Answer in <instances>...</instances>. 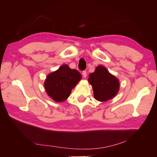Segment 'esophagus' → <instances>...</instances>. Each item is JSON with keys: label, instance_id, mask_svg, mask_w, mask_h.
<instances>
[{"label": "esophagus", "instance_id": "esophagus-1", "mask_svg": "<svg viewBox=\"0 0 157 157\" xmlns=\"http://www.w3.org/2000/svg\"><path fill=\"white\" fill-rule=\"evenodd\" d=\"M82 74V76H83V77H84V78H86V76H87V73H86V71H83Z\"/></svg>", "mask_w": 157, "mask_h": 157}]
</instances>
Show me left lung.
I'll list each match as a JSON object with an SVG mask.
<instances>
[{"mask_svg":"<svg viewBox=\"0 0 157 157\" xmlns=\"http://www.w3.org/2000/svg\"><path fill=\"white\" fill-rule=\"evenodd\" d=\"M88 82L92 86L95 99L102 102L115 97L120 88L118 79L101 65L89 75Z\"/></svg>","mask_w":157,"mask_h":157,"instance_id":"left-lung-1","label":"left lung"}]
</instances>
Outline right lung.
<instances>
[{"mask_svg": "<svg viewBox=\"0 0 157 157\" xmlns=\"http://www.w3.org/2000/svg\"><path fill=\"white\" fill-rule=\"evenodd\" d=\"M81 78L82 76L77 70L70 69L67 65H63L47 76L44 88L53 100L61 102L69 98L71 90Z\"/></svg>", "mask_w": 157, "mask_h": 157, "instance_id": "obj_1", "label": "right lung"}]
</instances>
